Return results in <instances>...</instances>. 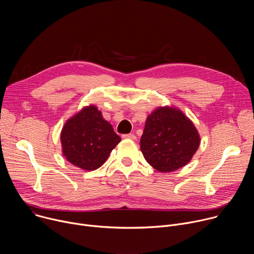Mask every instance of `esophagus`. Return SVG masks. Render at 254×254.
<instances>
[{"label": "esophagus", "instance_id": "obj_1", "mask_svg": "<svg viewBox=\"0 0 254 254\" xmlns=\"http://www.w3.org/2000/svg\"><path fill=\"white\" fill-rule=\"evenodd\" d=\"M123 138H129V139H135L136 136L134 133H127V134H124Z\"/></svg>", "mask_w": 254, "mask_h": 254}]
</instances>
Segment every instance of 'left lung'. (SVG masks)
Segmentation results:
<instances>
[{"label": "left lung", "instance_id": "left-lung-1", "mask_svg": "<svg viewBox=\"0 0 254 254\" xmlns=\"http://www.w3.org/2000/svg\"><path fill=\"white\" fill-rule=\"evenodd\" d=\"M200 144L193 123L178 108L158 107L147 119L140 137V151L146 161L162 173L187 165Z\"/></svg>", "mask_w": 254, "mask_h": 254}]
</instances>
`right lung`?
Here are the masks:
<instances>
[{"label":"right lung","instance_id":"1","mask_svg":"<svg viewBox=\"0 0 254 254\" xmlns=\"http://www.w3.org/2000/svg\"><path fill=\"white\" fill-rule=\"evenodd\" d=\"M60 139L66 160L85 171L101 167L122 140L95 105L85 106L69 119L61 130Z\"/></svg>","mask_w":254,"mask_h":254}]
</instances>
